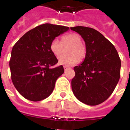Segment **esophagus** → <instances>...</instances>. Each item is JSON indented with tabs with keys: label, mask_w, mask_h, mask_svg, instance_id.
<instances>
[{
	"label": "esophagus",
	"mask_w": 130,
	"mask_h": 130,
	"mask_svg": "<svg viewBox=\"0 0 130 130\" xmlns=\"http://www.w3.org/2000/svg\"><path fill=\"white\" fill-rule=\"evenodd\" d=\"M64 69H65V71H67V70L71 69V67H68V66H64Z\"/></svg>",
	"instance_id": "obj_1"
}]
</instances>
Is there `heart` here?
I'll return each instance as SVG.
<instances>
[{
    "label": "heart",
    "instance_id": "b5f03b06",
    "mask_svg": "<svg viewBox=\"0 0 130 130\" xmlns=\"http://www.w3.org/2000/svg\"><path fill=\"white\" fill-rule=\"evenodd\" d=\"M61 44L57 39H54L50 44V50L55 57H59L63 52V46H71L68 53L69 56H62L59 59V63L65 65H73L83 59L86 55L85 46L82 44L80 36L75 34L64 36L61 38Z\"/></svg>",
    "mask_w": 130,
    "mask_h": 130
}]
</instances>
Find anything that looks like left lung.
I'll return each mask as SVG.
<instances>
[{"label": "left lung", "instance_id": "left-lung-1", "mask_svg": "<svg viewBox=\"0 0 130 130\" xmlns=\"http://www.w3.org/2000/svg\"><path fill=\"white\" fill-rule=\"evenodd\" d=\"M71 29L82 37L86 50L84 61L73 68L72 91L82 103L99 105L111 96L119 82L121 60L115 46L97 30L84 26Z\"/></svg>", "mask_w": 130, "mask_h": 130}]
</instances>
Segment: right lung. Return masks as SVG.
I'll list each match as a JSON object with an SVG mask.
<instances>
[{"label": "right lung", "instance_id": "right-lung-1", "mask_svg": "<svg viewBox=\"0 0 130 130\" xmlns=\"http://www.w3.org/2000/svg\"><path fill=\"white\" fill-rule=\"evenodd\" d=\"M69 27L45 23L25 33L13 46L9 61L11 79L25 99L40 101L53 92L57 78L64 73L50 44Z\"/></svg>", "mask_w": 130, "mask_h": 130}]
</instances>
